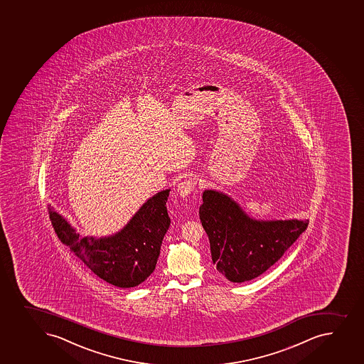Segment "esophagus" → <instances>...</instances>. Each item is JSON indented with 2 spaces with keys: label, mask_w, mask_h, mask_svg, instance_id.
Wrapping results in <instances>:
<instances>
[{
  "label": "esophagus",
  "mask_w": 364,
  "mask_h": 364,
  "mask_svg": "<svg viewBox=\"0 0 364 364\" xmlns=\"http://www.w3.org/2000/svg\"><path fill=\"white\" fill-rule=\"evenodd\" d=\"M196 188H197V181L195 179H192V178H188V179L180 181L178 186H176V191L179 193L180 197L184 198V197L191 195L192 192L195 191Z\"/></svg>",
  "instance_id": "34e87169"
}]
</instances>
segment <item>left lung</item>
<instances>
[{
	"label": "left lung",
	"mask_w": 364,
	"mask_h": 364,
	"mask_svg": "<svg viewBox=\"0 0 364 364\" xmlns=\"http://www.w3.org/2000/svg\"><path fill=\"white\" fill-rule=\"evenodd\" d=\"M213 262L231 282L252 280L282 257L309 220H257L222 192L205 190L199 208Z\"/></svg>",
	"instance_id": "obj_1"
}]
</instances>
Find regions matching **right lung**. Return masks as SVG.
Returning <instances> with one entry per match:
<instances>
[{"label": "right lung", "instance_id": "obj_1", "mask_svg": "<svg viewBox=\"0 0 364 364\" xmlns=\"http://www.w3.org/2000/svg\"><path fill=\"white\" fill-rule=\"evenodd\" d=\"M169 190L148 199L126 227L109 237L80 236L53 208L50 223L62 243L98 277L116 287L139 286L154 272L160 247L171 220L167 213Z\"/></svg>", "mask_w": 364, "mask_h": 364}]
</instances>
